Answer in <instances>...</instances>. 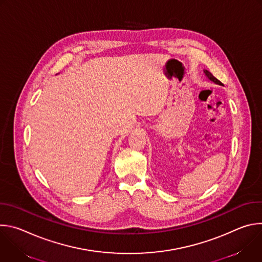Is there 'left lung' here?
I'll return each mask as SVG.
<instances>
[{"instance_id": "1", "label": "left lung", "mask_w": 262, "mask_h": 262, "mask_svg": "<svg viewBox=\"0 0 262 262\" xmlns=\"http://www.w3.org/2000/svg\"><path fill=\"white\" fill-rule=\"evenodd\" d=\"M204 73H205V76L208 78V80H210L211 82H213V83H215V84H217V85H223L217 79H215L212 74L208 71V70H204Z\"/></svg>"}]
</instances>
